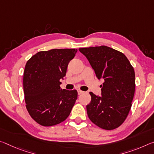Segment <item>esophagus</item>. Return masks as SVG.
I'll return each mask as SVG.
<instances>
[{
    "instance_id": "esophagus-1",
    "label": "esophagus",
    "mask_w": 154,
    "mask_h": 154,
    "mask_svg": "<svg viewBox=\"0 0 154 154\" xmlns=\"http://www.w3.org/2000/svg\"><path fill=\"white\" fill-rule=\"evenodd\" d=\"M77 92H78V94H82L84 93V91H82V90H77Z\"/></svg>"
}]
</instances>
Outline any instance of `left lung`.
Listing matches in <instances>:
<instances>
[{"label": "left lung", "mask_w": 154, "mask_h": 154, "mask_svg": "<svg viewBox=\"0 0 154 154\" xmlns=\"http://www.w3.org/2000/svg\"><path fill=\"white\" fill-rule=\"evenodd\" d=\"M97 77L103 79L101 96L90 92L86 106L90 120L104 130L119 128L128 116L135 92V72L123 53L106 46L79 48Z\"/></svg>", "instance_id": "1"}]
</instances>
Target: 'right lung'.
I'll return each mask as SVG.
<instances>
[{
    "mask_svg": "<svg viewBox=\"0 0 154 154\" xmlns=\"http://www.w3.org/2000/svg\"><path fill=\"white\" fill-rule=\"evenodd\" d=\"M77 51L75 48L40 51L26 62L23 77L26 108L41 125L62 123L72 110L77 99V90H62L60 85Z\"/></svg>",
    "mask_w": 154,
    "mask_h": 154,
    "instance_id": "right-lung-1",
    "label": "right lung"
}]
</instances>
